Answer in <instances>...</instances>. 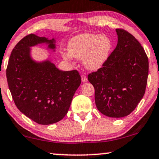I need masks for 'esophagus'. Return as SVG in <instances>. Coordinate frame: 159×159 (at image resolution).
Returning a JSON list of instances; mask_svg holds the SVG:
<instances>
[{
    "instance_id": "obj_1",
    "label": "esophagus",
    "mask_w": 159,
    "mask_h": 159,
    "mask_svg": "<svg viewBox=\"0 0 159 159\" xmlns=\"http://www.w3.org/2000/svg\"><path fill=\"white\" fill-rule=\"evenodd\" d=\"M81 79H82V81H83V83H86V82L88 81V77L85 75H84V74L82 75Z\"/></svg>"
}]
</instances>
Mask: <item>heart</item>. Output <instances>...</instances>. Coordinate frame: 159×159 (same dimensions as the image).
Wrapping results in <instances>:
<instances>
[{
	"label": "heart",
	"mask_w": 159,
	"mask_h": 159,
	"mask_svg": "<svg viewBox=\"0 0 159 159\" xmlns=\"http://www.w3.org/2000/svg\"><path fill=\"white\" fill-rule=\"evenodd\" d=\"M112 43L109 38L100 34L85 33L72 38L68 44L70 56L83 59L84 66L91 70H97L103 66L111 54ZM64 58L70 56L62 53Z\"/></svg>",
	"instance_id": "1"
}]
</instances>
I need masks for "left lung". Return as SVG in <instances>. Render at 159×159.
<instances>
[{
  "label": "left lung",
  "mask_w": 159,
  "mask_h": 159,
  "mask_svg": "<svg viewBox=\"0 0 159 159\" xmlns=\"http://www.w3.org/2000/svg\"><path fill=\"white\" fill-rule=\"evenodd\" d=\"M118 43L106 62L88 75L95 90V103L102 114L113 118L132 113L144 97L149 62L134 35L116 29Z\"/></svg>",
  "instance_id": "left-lung-1"
}]
</instances>
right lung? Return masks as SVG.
<instances>
[{"label": "right lung", "mask_w": 159, "mask_h": 159, "mask_svg": "<svg viewBox=\"0 0 159 159\" xmlns=\"http://www.w3.org/2000/svg\"><path fill=\"white\" fill-rule=\"evenodd\" d=\"M47 43L55 48L54 40L28 34L13 48L7 68L9 91L20 112L40 125H51L67 114L72 98L81 84L76 70H59L48 60L36 62L30 47Z\"/></svg>", "instance_id": "add662e5"}]
</instances>
